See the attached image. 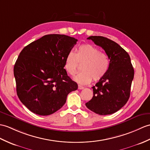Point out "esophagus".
<instances>
[{
    "mask_svg": "<svg viewBox=\"0 0 150 150\" xmlns=\"http://www.w3.org/2000/svg\"><path fill=\"white\" fill-rule=\"evenodd\" d=\"M83 88H83V86H81V85H79V86H78V89H83Z\"/></svg>",
    "mask_w": 150,
    "mask_h": 150,
    "instance_id": "34e87169",
    "label": "esophagus"
}]
</instances>
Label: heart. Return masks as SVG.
Returning a JSON list of instances; mask_svg holds the SVG:
<instances>
[{
  "instance_id": "heart-1",
  "label": "heart",
  "mask_w": 150,
  "mask_h": 150,
  "mask_svg": "<svg viewBox=\"0 0 150 150\" xmlns=\"http://www.w3.org/2000/svg\"><path fill=\"white\" fill-rule=\"evenodd\" d=\"M79 64L81 70L74 79L81 84L86 85L98 81L105 76L109 70L110 60L105 52L91 44L80 46L76 53L69 52L64 59V68L69 75H74L77 71Z\"/></svg>"
}]
</instances>
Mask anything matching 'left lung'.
I'll list each match as a JSON object with an SVG mask.
<instances>
[{
	"label": "left lung",
	"instance_id": "8db88e82",
	"mask_svg": "<svg viewBox=\"0 0 150 150\" xmlns=\"http://www.w3.org/2000/svg\"><path fill=\"white\" fill-rule=\"evenodd\" d=\"M88 40H91L105 50L110 65L107 74L92 88L93 96L86 105L100 115L113 114L129 99L134 76L130 55L117 43L107 38L93 36Z\"/></svg>",
	"mask_w": 150,
	"mask_h": 150
}]
</instances>
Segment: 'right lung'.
<instances>
[{
	"instance_id": "1",
	"label": "right lung",
	"mask_w": 150,
	"mask_h": 150,
	"mask_svg": "<svg viewBox=\"0 0 150 150\" xmlns=\"http://www.w3.org/2000/svg\"><path fill=\"white\" fill-rule=\"evenodd\" d=\"M78 40L63 34H48L21 51L14 67L16 93L28 109L48 116L64 105L78 85L68 75L64 59Z\"/></svg>"
}]
</instances>
